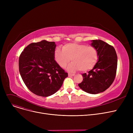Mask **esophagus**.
Masks as SVG:
<instances>
[{
  "instance_id": "34e87169",
  "label": "esophagus",
  "mask_w": 133,
  "mask_h": 133,
  "mask_svg": "<svg viewBox=\"0 0 133 133\" xmlns=\"http://www.w3.org/2000/svg\"><path fill=\"white\" fill-rule=\"evenodd\" d=\"M74 75H75L74 74H71V73L68 74V76H69V77H72V76H73Z\"/></svg>"
}]
</instances>
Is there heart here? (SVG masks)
<instances>
[{
  "label": "heart",
  "mask_w": 133,
  "mask_h": 133,
  "mask_svg": "<svg viewBox=\"0 0 133 133\" xmlns=\"http://www.w3.org/2000/svg\"><path fill=\"white\" fill-rule=\"evenodd\" d=\"M55 61L61 68H65L71 60L73 61L67 68L69 72L78 70L86 72L92 69L98 59V52L92 46L79 43H68L64 45L62 50L59 48L54 52Z\"/></svg>",
  "instance_id": "1"
}]
</instances>
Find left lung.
Returning <instances> with one entry per match:
<instances>
[{
    "instance_id": "1",
    "label": "left lung",
    "mask_w": 133,
    "mask_h": 133,
    "mask_svg": "<svg viewBox=\"0 0 133 133\" xmlns=\"http://www.w3.org/2000/svg\"><path fill=\"white\" fill-rule=\"evenodd\" d=\"M92 46L98 52V59L93 68L82 74L79 87L88 93L96 94L104 92L113 82L116 73L117 57L114 48L101 40L91 41Z\"/></svg>"
}]
</instances>
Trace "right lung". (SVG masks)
<instances>
[{"instance_id":"right-lung-1","label":"right lung","mask_w":133,"mask_h":133,"mask_svg":"<svg viewBox=\"0 0 133 133\" xmlns=\"http://www.w3.org/2000/svg\"><path fill=\"white\" fill-rule=\"evenodd\" d=\"M55 47L54 42L43 40L28 45L19 57L22 78L28 89L38 96L55 93L68 76L54 60Z\"/></svg>"}]
</instances>
